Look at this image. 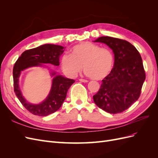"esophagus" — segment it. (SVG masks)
<instances>
[{"mask_svg": "<svg viewBox=\"0 0 158 158\" xmlns=\"http://www.w3.org/2000/svg\"><path fill=\"white\" fill-rule=\"evenodd\" d=\"M79 81H80V82H88V80H85V79H82V78L79 79Z\"/></svg>", "mask_w": 158, "mask_h": 158, "instance_id": "34e87169", "label": "esophagus"}]
</instances>
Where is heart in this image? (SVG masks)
Instances as JSON below:
<instances>
[{
  "mask_svg": "<svg viewBox=\"0 0 158 158\" xmlns=\"http://www.w3.org/2000/svg\"><path fill=\"white\" fill-rule=\"evenodd\" d=\"M114 58L107 48L89 42H83L70 49V55L64 54L60 60V67L70 77H75L83 69L89 78L102 80L111 73Z\"/></svg>",
  "mask_w": 158,
  "mask_h": 158,
  "instance_id": "heart-1",
  "label": "heart"
}]
</instances>
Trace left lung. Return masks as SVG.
<instances>
[{
	"mask_svg": "<svg viewBox=\"0 0 158 158\" xmlns=\"http://www.w3.org/2000/svg\"><path fill=\"white\" fill-rule=\"evenodd\" d=\"M94 42L106 44L114 55L113 68L102 80L93 98L100 109L109 113H122L139 98L146 73L139 52L127 41L103 36Z\"/></svg>",
	"mask_w": 158,
	"mask_h": 158,
	"instance_id": "obj_1",
	"label": "left lung"
}]
</instances>
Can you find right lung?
<instances>
[{
	"mask_svg": "<svg viewBox=\"0 0 158 158\" xmlns=\"http://www.w3.org/2000/svg\"><path fill=\"white\" fill-rule=\"evenodd\" d=\"M64 52V47L52 44H45L36 48L26 50L19 57L13 68L14 91L17 98L28 111L40 117L47 116L56 112L62 106L66 97L69 88L75 81L56 75L52 80V87L48 96L44 102L33 105L27 103L22 96L19 88L18 80L21 72L24 69L41 64H51L59 66V57ZM55 75V73L51 74Z\"/></svg>",
	"mask_w": 158,
	"mask_h": 158,
	"instance_id": "add662e5",
	"label": "right lung"
}]
</instances>
